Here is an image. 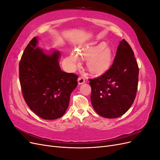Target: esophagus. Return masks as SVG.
Instances as JSON below:
<instances>
[{
	"mask_svg": "<svg viewBox=\"0 0 160 160\" xmlns=\"http://www.w3.org/2000/svg\"><path fill=\"white\" fill-rule=\"evenodd\" d=\"M85 79L83 78V77H79V78H78V84L79 85L83 84V83H85Z\"/></svg>",
	"mask_w": 160,
	"mask_h": 160,
	"instance_id": "obj_1",
	"label": "esophagus"
}]
</instances>
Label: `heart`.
<instances>
[{"instance_id":"obj_1","label":"heart","mask_w":160,"mask_h":160,"mask_svg":"<svg viewBox=\"0 0 160 160\" xmlns=\"http://www.w3.org/2000/svg\"><path fill=\"white\" fill-rule=\"evenodd\" d=\"M107 43L101 42L98 45H92L81 49L80 55L83 59H88L87 62L88 70L92 74H103L111 65L113 52ZM68 62L72 69L78 66L80 58L75 51H72L68 58Z\"/></svg>"}]
</instances>
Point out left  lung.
<instances>
[{
  "mask_svg": "<svg viewBox=\"0 0 160 160\" xmlns=\"http://www.w3.org/2000/svg\"><path fill=\"white\" fill-rule=\"evenodd\" d=\"M139 68L129 43L120 41L113 62L98 78L90 79L91 102L105 118H117L127 112L136 96Z\"/></svg>",
  "mask_w": 160,
  "mask_h": 160,
  "instance_id": "obj_1",
  "label": "left lung"
}]
</instances>
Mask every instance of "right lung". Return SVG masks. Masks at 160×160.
Listing matches in <instances>:
<instances>
[{
    "label": "right lung",
    "mask_w": 160,
    "mask_h": 160,
    "mask_svg": "<svg viewBox=\"0 0 160 160\" xmlns=\"http://www.w3.org/2000/svg\"><path fill=\"white\" fill-rule=\"evenodd\" d=\"M37 37H34L19 62L22 93L27 105L38 117L56 119L66 112L78 76L61 71L59 51L47 54L37 47Z\"/></svg>",
    "instance_id": "1"
}]
</instances>
